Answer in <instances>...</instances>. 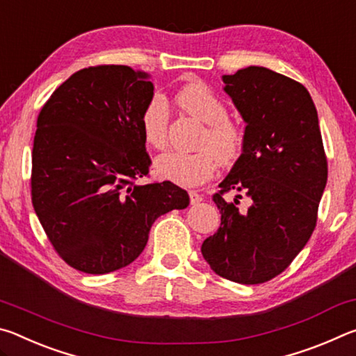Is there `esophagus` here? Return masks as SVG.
<instances>
[{
	"label": "esophagus",
	"mask_w": 356,
	"mask_h": 356,
	"mask_svg": "<svg viewBox=\"0 0 356 356\" xmlns=\"http://www.w3.org/2000/svg\"><path fill=\"white\" fill-rule=\"evenodd\" d=\"M188 196H190V202L191 204H197V202H201L204 197H202V195H200V193L197 191H188Z\"/></svg>",
	"instance_id": "obj_1"
}]
</instances>
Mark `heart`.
Here are the masks:
<instances>
[{"instance_id":"b5f03b06","label":"heart","mask_w":356,"mask_h":356,"mask_svg":"<svg viewBox=\"0 0 356 356\" xmlns=\"http://www.w3.org/2000/svg\"><path fill=\"white\" fill-rule=\"evenodd\" d=\"M179 105L206 124L196 146L200 150L182 152L170 150L155 160V171L160 177L184 186H196L218 170V160L229 165L237 160L245 144L242 127L227 119V108L207 84L193 83L177 92ZM140 125L143 138L149 146L163 149L170 127V105L163 94L155 92L144 105Z\"/></svg>"}]
</instances>
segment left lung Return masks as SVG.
I'll return each instance as SVG.
<instances>
[{"label":"left lung","mask_w":356,"mask_h":356,"mask_svg":"<svg viewBox=\"0 0 356 356\" xmlns=\"http://www.w3.org/2000/svg\"><path fill=\"white\" fill-rule=\"evenodd\" d=\"M222 81L246 122L245 144L212 196L221 225L201 251L221 278L262 284L284 272L314 232L327 155L317 110L303 84L256 65ZM229 191L238 196L227 203Z\"/></svg>","instance_id":"left-lung-1"}]
</instances>
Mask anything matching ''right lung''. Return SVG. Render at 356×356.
<instances>
[{"label":"right lung","mask_w":356,"mask_h":356,"mask_svg":"<svg viewBox=\"0 0 356 356\" xmlns=\"http://www.w3.org/2000/svg\"><path fill=\"white\" fill-rule=\"evenodd\" d=\"M154 84L129 65L75 72L45 102L33 146L31 201L58 256L104 275L141 254L159 216L188 206L170 180L136 185L152 165L140 116Z\"/></svg>","instance_id":"right-lung-1"}]
</instances>
